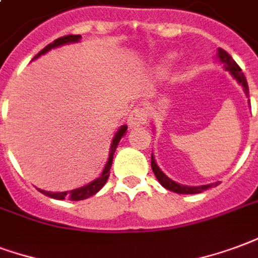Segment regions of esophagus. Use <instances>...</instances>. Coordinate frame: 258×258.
Returning a JSON list of instances; mask_svg holds the SVG:
<instances>
[{
    "label": "esophagus",
    "instance_id": "34e87169",
    "mask_svg": "<svg viewBox=\"0 0 258 258\" xmlns=\"http://www.w3.org/2000/svg\"><path fill=\"white\" fill-rule=\"evenodd\" d=\"M148 119V111L146 108H135L129 115V125L131 127L140 126L146 123Z\"/></svg>",
    "mask_w": 258,
    "mask_h": 258
}]
</instances>
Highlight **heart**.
Segmentation results:
<instances>
[{
    "mask_svg": "<svg viewBox=\"0 0 258 258\" xmlns=\"http://www.w3.org/2000/svg\"><path fill=\"white\" fill-rule=\"evenodd\" d=\"M168 70H169L168 63H163V64L159 66V69H158V73L163 75V74H166V73H168Z\"/></svg>",
    "mask_w": 258,
    "mask_h": 258,
    "instance_id": "1",
    "label": "heart"
}]
</instances>
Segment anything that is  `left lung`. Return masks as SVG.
Wrapping results in <instances>:
<instances>
[{"mask_svg": "<svg viewBox=\"0 0 258 258\" xmlns=\"http://www.w3.org/2000/svg\"><path fill=\"white\" fill-rule=\"evenodd\" d=\"M219 59L224 63L225 69L228 70L231 74L234 75V78L238 82H239L240 85L243 86V90H245L246 96H249V86H247V81H246V77L242 73V69H240L239 66L236 64V61H235L231 56H229L224 49H219ZM151 168L152 172L155 174V177L158 178V181L162 184V187H165L169 191H173V192H177V194H199L205 191V189L210 188L212 185H217L219 183L216 184H208V185H199V187H187V185H180L176 181H173L169 177H166L163 172L161 169L158 168V165L155 163V159L151 155Z\"/></svg>", "mask_w": 258, "mask_h": 258, "instance_id": "left-lung-1", "label": "left lung"}]
</instances>
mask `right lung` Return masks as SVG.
<instances>
[{
  "label": "right lung",
  "instance_id": "obj_1",
  "mask_svg": "<svg viewBox=\"0 0 258 258\" xmlns=\"http://www.w3.org/2000/svg\"><path fill=\"white\" fill-rule=\"evenodd\" d=\"M80 38H81V35H66V37H60V38L54 39L52 44L46 45L44 49L41 50L38 54H35V56H34V59H35V57H38V56H41V54L46 53V52L52 49V48H56V46H60V45L69 44V42H77ZM126 129H127L126 125H123V126L119 127V131L115 133V136H114V139H112V144H111L110 157H108V161H107L106 166H104V170H103V173H101L100 176L96 178V180H93L92 183H89L88 185H84V187H81V188L71 189L70 192H49V191H42V189H39V191L44 194V195H46V197H50V198H54V199H60V201H61V199L82 201V199L89 198V197H92V195H95L96 192H99V191L103 188V185L107 183V180H108L111 165H112V158H114V152H115L116 147H118V143H119V140H121V137L125 135Z\"/></svg>",
  "mask_w": 258,
  "mask_h": 258
}]
</instances>
